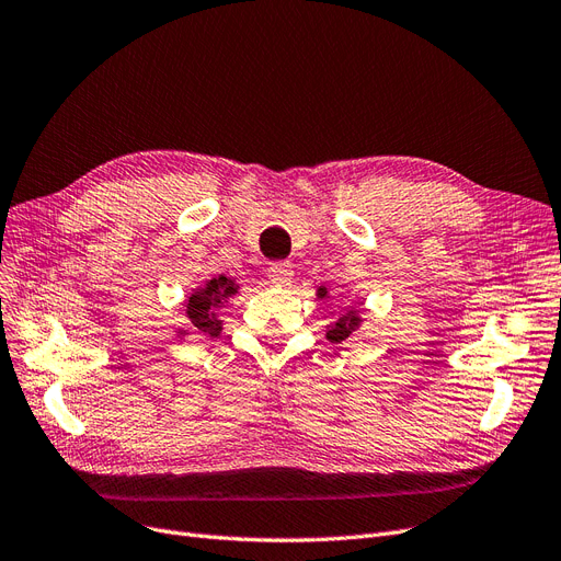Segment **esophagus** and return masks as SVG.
Wrapping results in <instances>:
<instances>
[{
  "mask_svg": "<svg viewBox=\"0 0 561 561\" xmlns=\"http://www.w3.org/2000/svg\"><path fill=\"white\" fill-rule=\"evenodd\" d=\"M294 265L286 263V261H279V263H273L267 267V279L273 282L275 286H288L294 282Z\"/></svg>",
  "mask_w": 561,
  "mask_h": 561,
  "instance_id": "esophagus-1",
  "label": "esophagus"
}]
</instances>
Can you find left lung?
Returning a JSON list of instances; mask_svg holds the SVG:
<instances>
[{
    "instance_id": "obj_1",
    "label": "left lung",
    "mask_w": 561,
    "mask_h": 561,
    "mask_svg": "<svg viewBox=\"0 0 561 561\" xmlns=\"http://www.w3.org/2000/svg\"><path fill=\"white\" fill-rule=\"evenodd\" d=\"M317 296H319L321 300H323V298H328V288H325V286H319ZM360 323H363V319H360V309L351 307V309H346V312H344L335 323H330V325H328V330H325V337H328L330 342L340 344V342H344L346 337L354 335L356 330L360 328Z\"/></svg>"
}]
</instances>
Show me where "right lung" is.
<instances>
[{
    "mask_svg": "<svg viewBox=\"0 0 561 561\" xmlns=\"http://www.w3.org/2000/svg\"><path fill=\"white\" fill-rule=\"evenodd\" d=\"M238 284L231 277H213L207 279L203 286L194 288L190 298L184 300V317L190 321L194 333H203L217 337L221 333V319H219V309L224 302L238 294ZM178 335L184 337L190 335V330L178 328Z\"/></svg>",
    "mask_w": 561,
    "mask_h": 561,
    "instance_id": "add662e5",
    "label": "right lung"
}]
</instances>
